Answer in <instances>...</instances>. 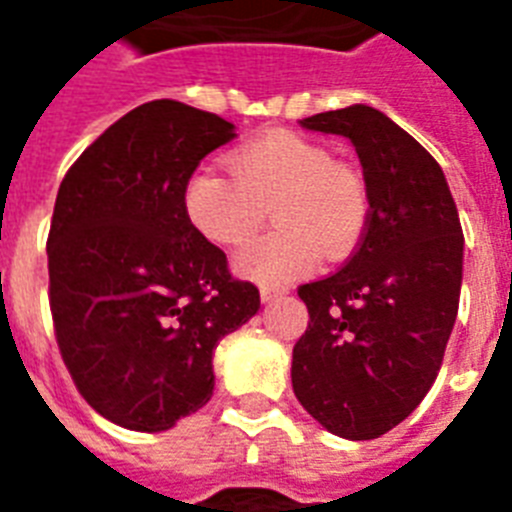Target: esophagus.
Here are the masks:
<instances>
[{"mask_svg":"<svg viewBox=\"0 0 512 512\" xmlns=\"http://www.w3.org/2000/svg\"><path fill=\"white\" fill-rule=\"evenodd\" d=\"M287 295V287H263L260 289V300L263 303H271V300H276V297Z\"/></svg>","mask_w":512,"mask_h":512,"instance_id":"esophagus-1","label":"esophagus"}]
</instances>
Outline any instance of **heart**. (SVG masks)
Instances as JSON below:
<instances>
[{"mask_svg":"<svg viewBox=\"0 0 512 512\" xmlns=\"http://www.w3.org/2000/svg\"><path fill=\"white\" fill-rule=\"evenodd\" d=\"M231 177L196 170L185 183L191 225L217 247L247 244L271 209L276 231L236 257V271L260 284L311 273L319 252L337 260L356 247L366 225V188L358 172L335 162L324 143L271 130L228 156Z\"/></svg>","mask_w":512,"mask_h":512,"instance_id":"b5f03b06","label":"heart"}]
</instances>
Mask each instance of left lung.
<instances>
[{"label": "left lung", "mask_w": 512, "mask_h": 512, "mask_svg": "<svg viewBox=\"0 0 512 512\" xmlns=\"http://www.w3.org/2000/svg\"><path fill=\"white\" fill-rule=\"evenodd\" d=\"M300 124L356 146L369 212L348 263L297 289L311 321L292 350V388L329 433L369 441L436 382L460 305V215L436 159L377 108Z\"/></svg>", "instance_id": "left-lung-1"}]
</instances>
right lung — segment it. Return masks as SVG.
I'll use <instances>...</instances> for the list:
<instances>
[{"label": "right lung", "mask_w": 512, "mask_h": 512, "mask_svg": "<svg viewBox=\"0 0 512 512\" xmlns=\"http://www.w3.org/2000/svg\"><path fill=\"white\" fill-rule=\"evenodd\" d=\"M233 138L217 114L151 100L60 183L47 236L55 340L84 401L127 430L159 433L207 404L215 345L260 308L183 207L201 159Z\"/></svg>", "instance_id": "add662e5"}]
</instances>
